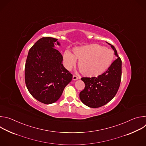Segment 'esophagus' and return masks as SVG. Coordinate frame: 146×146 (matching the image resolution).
I'll list each match as a JSON object with an SVG mask.
<instances>
[{"label": "esophagus", "instance_id": "1", "mask_svg": "<svg viewBox=\"0 0 146 146\" xmlns=\"http://www.w3.org/2000/svg\"><path fill=\"white\" fill-rule=\"evenodd\" d=\"M78 79V77L77 76H74V75L73 76V80H77Z\"/></svg>", "mask_w": 146, "mask_h": 146}]
</instances>
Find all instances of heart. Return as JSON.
Here are the masks:
<instances>
[{
    "instance_id": "obj_1",
    "label": "heart",
    "mask_w": 146,
    "mask_h": 146,
    "mask_svg": "<svg viewBox=\"0 0 146 146\" xmlns=\"http://www.w3.org/2000/svg\"><path fill=\"white\" fill-rule=\"evenodd\" d=\"M63 54V63L65 68L70 70L78 60V66L82 74L88 77L101 75L111 66L114 54L111 50L98 44H91L73 48Z\"/></svg>"
}]
</instances>
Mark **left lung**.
I'll use <instances>...</instances> for the list:
<instances>
[{
	"mask_svg": "<svg viewBox=\"0 0 146 146\" xmlns=\"http://www.w3.org/2000/svg\"><path fill=\"white\" fill-rule=\"evenodd\" d=\"M108 44L114 51V55L117 58L106 72L97 77L81 78V80L85 83V88L80 92V99L85 105L90 108H98L105 105L115 96L119 87L122 61L115 47Z\"/></svg>",
	"mask_w": 146,
	"mask_h": 146,
	"instance_id": "left-lung-1",
	"label": "left lung"
}]
</instances>
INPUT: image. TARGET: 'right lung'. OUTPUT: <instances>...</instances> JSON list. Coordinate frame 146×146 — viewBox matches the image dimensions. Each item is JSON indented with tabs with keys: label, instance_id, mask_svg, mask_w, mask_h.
I'll return each mask as SVG.
<instances>
[{
	"label": "right lung",
	"instance_id": "obj_1",
	"mask_svg": "<svg viewBox=\"0 0 146 146\" xmlns=\"http://www.w3.org/2000/svg\"><path fill=\"white\" fill-rule=\"evenodd\" d=\"M58 39L42 37L28 52L25 66V80L32 96L47 104L56 102L73 76L62 64L63 57L55 48Z\"/></svg>",
	"mask_w": 146,
	"mask_h": 146
}]
</instances>
